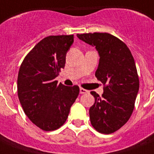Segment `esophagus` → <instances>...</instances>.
Returning <instances> with one entry per match:
<instances>
[{"label": "esophagus", "mask_w": 154, "mask_h": 154, "mask_svg": "<svg viewBox=\"0 0 154 154\" xmlns=\"http://www.w3.org/2000/svg\"><path fill=\"white\" fill-rule=\"evenodd\" d=\"M87 93H89V91H88V90L83 89V88H80V94H87Z\"/></svg>", "instance_id": "obj_1"}]
</instances>
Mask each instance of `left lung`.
Returning <instances> with one entry per match:
<instances>
[{
	"label": "left lung",
	"instance_id": "left-lung-1",
	"mask_svg": "<svg viewBox=\"0 0 154 154\" xmlns=\"http://www.w3.org/2000/svg\"><path fill=\"white\" fill-rule=\"evenodd\" d=\"M95 46L100 55L95 76L104 85L100 97L90 94L95 103L89 109L90 122L97 131L110 134L122 128L131 117L139 90V77L134 57L126 45L108 32L77 34Z\"/></svg>",
	"mask_w": 154,
	"mask_h": 154
}]
</instances>
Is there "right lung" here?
I'll return each mask as SVG.
<instances>
[{
    "instance_id": "1",
    "label": "right lung",
    "mask_w": 154,
    "mask_h": 154,
    "mask_svg": "<svg viewBox=\"0 0 154 154\" xmlns=\"http://www.w3.org/2000/svg\"><path fill=\"white\" fill-rule=\"evenodd\" d=\"M73 35L45 37L24 58L17 77V94L29 119L44 131L65 124L78 97L77 85L65 86L55 78L64 69Z\"/></svg>"
}]
</instances>
